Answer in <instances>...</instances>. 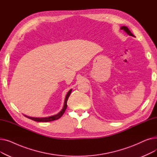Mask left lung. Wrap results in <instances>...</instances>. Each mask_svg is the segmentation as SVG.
Here are the masks:
<instances>
[{"mask_svg":"<svg viewBox=\"0 0 157 157\" xmlns=\"http://www.w3.org/2000/svg\"><path fill=\"white\" fill-rule=\"evenodd\" d=\"M120 29H121V30H124V31L127 33V34H128L129 36L134 37V36L132 34L131 32L128 30V29L127 27H125V26H123V27H121L120 28Z\"/></svg>","mask_w":157,"mask_h":157,"instance_id":"8db88e82","label":"left lung"}]
</instances>
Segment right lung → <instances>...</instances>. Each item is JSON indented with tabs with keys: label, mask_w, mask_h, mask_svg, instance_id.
Listing matches in <instances>:
<instances>
[{
	"label": "right lung",
	"mask_w": 157,
	"mask_h": 157,
	"mask_svg": "<svg viewBox=\"0 0 157 157\" xmlns=\"http://www.w3.org/2000/svg\"><path fill=\"white\" fill-rule=\"evenodd\" d=\"M72 92V89H71L68 92L67 94L66 95V97H65V101H64V105H63V107L62 109L60 111V112H59L58 114H55V115H53V116H52V117H46V118H34V117H27L26 116V115H25V117H27L28 118L30 119V120H32L34 121H38V122H48V121H54V120H58L59 118H60L62 115L63 114L64 112L65 111L66 109H67V100L68 98L71 95V93Z\"/></svg>",
	"instance_id": "right-lung-1"
}]
</instances>
